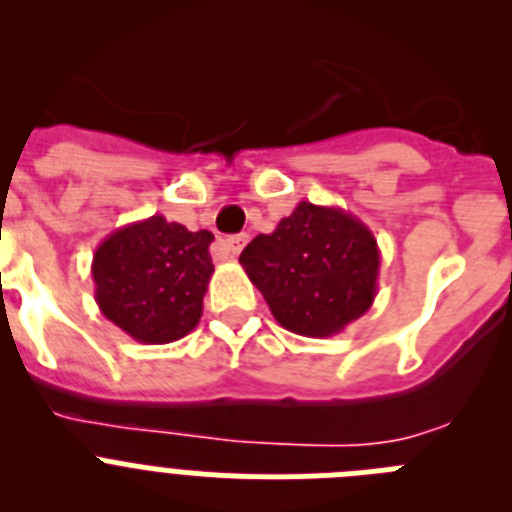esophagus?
<instances>
[{"label": "esophagus", "instance_id": "1", "mask_svg": "<svg viewBox=\"0 0 512 512\" xmlns=\"http://www.w3.org/2000/svg\"><path fill=\"white\" fill-rule=\"evenodd\" d=\"M246 241H248V235H230V238H225L223 243H220V246H223V251H225V256H238V253H241V248L246 246Z\"/></svg>", "mask_w": 512, "mask_h": 512}]
</instances>
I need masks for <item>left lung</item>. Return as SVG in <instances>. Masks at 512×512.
Returning <instances> with one entry per match:
<instances>
[{
    "label": "left lung",
    "mask_w": 512,
    "mask_h": 512,
    "mask_svg": "<svg viewBox=\"0 0 512 512\" xmlns=\"http://www.w3.org/2000/svg\"><path fill=\"white\" fill-rule=\"evenodd\" d=\"M238 261L277 323L297 336H336L377 297V238L341 207L300 202Z\"/></svg>",
    "instance_id": "left-lung-1"
}]
</instances>
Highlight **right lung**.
<instances>
[{"instance_id":"1","label":"right lung","mask_w":512,"mask_h":512,"mask_svg":"<svg viewBox=\"0 0 512 512\" xmlns=\"http://www.w3.org/2000/svg\"><path fill=\"white\" fill-rule=\"evenodd\" d=\"M210 230H187L151 215L122 225L94 251V300L138 343L179 341L197 328L210 284Z\"/></svg>"}]
</instances>
